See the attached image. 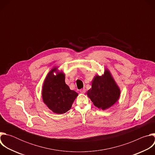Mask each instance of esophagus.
<instances>
[{
  "label": "esophagus",
  "mask_w": 155,
  "mask_h": 155,
  "mask_svg": "<svg viewBox=\"0 0 155 155\" xmlns=\"http://www.w3.org/2000/svg\"><path fill=\"white\" fill-rule=\"evenodd\" d=\"M80 93H82V94H84L86 93V89H84V88H83V89H81L80 91Z\"/></svg>",
  "instance_id": "34e87169"
}]
</instances>
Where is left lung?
Here are the masks:
<instances>
[{
	"label": "left lung",
	"instance_id": "8db88e82",
	"mask_svg": "<svg viewBox=\"0 0 155 155\" xmlns=\"http://www.w3.org/2000/svg\"><path fill=\"white\" fill-rule=\"evenodd\" d=\"M91 83V88L86 94L99 109L107 110L119 99L120 89L108 69H105L102 75H96Z\"/></svg>",
	"mask_w": 155,
	"mask_h": 155
}]
</instances>
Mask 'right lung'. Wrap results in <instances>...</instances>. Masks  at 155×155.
<instances>
[{
    "label": "right lung",
    "instance_id": "add662e5",
    "mask_svg": "<svg viewBox=\"0 0 155 155\" xmlns=\"http://www.w3.org/2000/svg\"><path fill=\"white\" fill-rule=\"evenodd\" d=\"M78 93L71 90L65 82V74L54 67L43 81L41 96L43 102L56 114L67 112L77 97Z\"/></svg>",
    "mask_w": 155,
    "mask_h": 155
}]
</instances>
